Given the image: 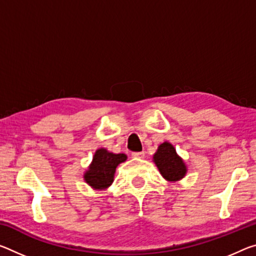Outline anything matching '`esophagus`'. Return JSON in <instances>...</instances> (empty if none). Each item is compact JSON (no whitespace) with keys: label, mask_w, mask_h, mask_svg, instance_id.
<instances>
[{"label":"esophagus","mask_w":256,"mask_h":256,"mask_svg":"<svg viewBox=\"0 0 256 256\" xmlns=\"http://www.w3.org/2000/svg\"><path fill=\"white\" fill-rule=\"evenodd\" d=\"M132 157L133 158H144V152H132Z\"/></svg>","instance_id":"34e87169"}]
</instances>
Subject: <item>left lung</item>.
<instances>
[{
  "label": "left lung",
  "mask_w": 256,
  "mask_h": 256,
  "mask_svg": "<svg viewBox=\"0 0 256 256\" xmlns=\"http://www.w3.org/2000/svg\"><path fill=\"white\" fill-rule=\"evenodd\" d=\"M152 162L166 181L176 182L184 179L188 171L184 160L178 155L176 148L168 141L158 146Z\"/></svg>",
  "instance_id": "left-lung-1"
}]
</instances>
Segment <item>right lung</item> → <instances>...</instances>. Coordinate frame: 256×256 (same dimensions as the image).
<instances>
[{
  "instance_id": "right-lung-1",
  "label": "right lung",
  "mask_w": 256,
  "mask_h": 256,
  "mask_svg": "<svg viewBox=\"0 0 256 256\" xmlns=\"http://www.w3.org/2000/svg\"><path fill=\"white\" fill-rule=\"evenodd\" d=\"M128 160L125 154H114L99 148L93 155L91 164L84 172V181L94 190H106L114 182L116 168Z\"/></svg>"
}]
</instances>
